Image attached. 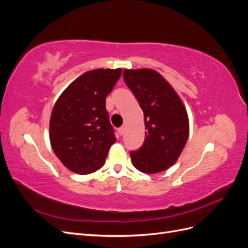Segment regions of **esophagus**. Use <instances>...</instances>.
I'll return each mask as SVG.
<instances>
[{
	"mask_svg": "<svg viewBox=\"0 0 248 248\" xmlns=\"http://www.w3.org/2000/svg\"><path fill=\"white\" fill-rule=\"evenodd\" d=\"M124 127H120V128L118 129V131H119V134L120 136H123V133H124Z\"/></svg>",
	"mask_w": 248,
	"mask_h": 248,
	"instance_id": "34e87169",
	"label": "esophagus"
}]
</instances>
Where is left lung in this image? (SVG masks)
I'll list each match as a JSON object with an SVG mask.
<instances>
[{
  "label": "left lung",
  "mask_w": 248,
  "mask_h": 248,
  "mask_svg": "<svg viewBox=\"0 0 248 248\" xmlns=\"http://www.w3.org/2000/svg\"><path fill=\"white\" fill-rule=\"evenodd\" d=\"M126 85L144 112L146 139L131 151L132 164L146 174L168 170L178 160L189 136L186 108L177 92L153 69H124Z\"/></svg>",
  "instance_id": "left-lung-1"
}]
</instances>
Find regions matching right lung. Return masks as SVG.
Returning <instances> with one entry per match:
<instances>
[{"label": "right lung", "instance_id": "right-lung-1", "mask_svg": "<svg viewBox=\"0 0 248 248\" xmlns=\"http://www.w3.org/2000/svg\"><path fill=\"white\" fill-rule=\"evenodd\" d=\"M121 74V68L85 72L55 103L49 120L50 145L60 161L76 174L99 170L116 141L106 99Z\"/></svg>", "mask_w": 248, "mask_h": 248}]
</instances>
